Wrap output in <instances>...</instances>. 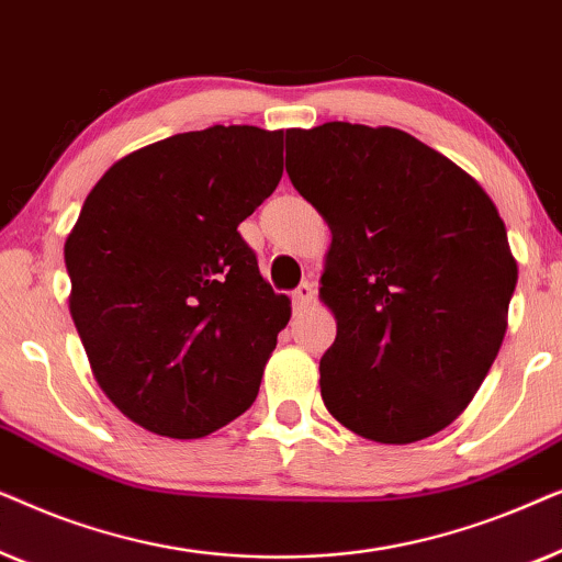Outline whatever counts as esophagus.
Returning <instances> with one entry per match:
<instances>
[{
    "label": "esophagus",
    "mask_w": 562,
    "mask_h": 562,
    "mask_svg": "<svg viewBox=\"0 0 562 562\" xmlns=\"http://www.w3.org/2000/svg\"><path fill=\"white\" fill-rule=\"evenodd\" d=\"M312 299H314V283H310V281L299 283V286L294 289V294H291V302H294L296 312L306 310V306L312 304Z\"/></svg>",
    "instance_id": "1"
}]
</instances>
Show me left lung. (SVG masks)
<instances>
[{"mask_svg": "<svg viewBox=\"0 0 562 562\" xmlns=\"http://www.w3.org/2000/svg\"><path fill=\"white\" fill-rule=\"evenodd\" d=\"M289 148L291 183L333 229L325 406L366 440H425L502 348L517 286L504 222L463 168L402 130L325 122L286 130Z\"/></svg>", "mask_w": 562, "mask_h": 562, "instance_id": "1", "label": "left lung"}]
</instances>
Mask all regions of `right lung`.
Wrapping results in <instances>:
<instances>
[{
  "mask_svg": "<svg viewBox=\"0 0 562 562\" xmlns=\"http://www.w3.org/2000/svg\"><path fill=\"white\" fill-rule=\"evenodd\" d=\"M283 173V133L214 125L130 153L66 240L71 317L112 404L194 440L256 402L289 299L237 225Z\"/></svg>",
  "mask_w": 562,
  "mask_h": 562,
  "instance_id": "1",
  "label": "right lung"
}]
</instances>
